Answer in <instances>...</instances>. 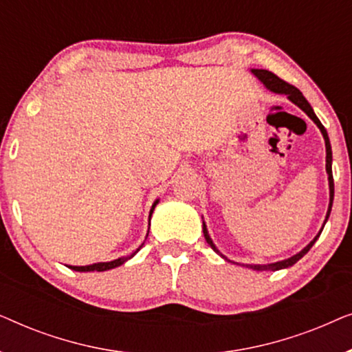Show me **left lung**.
I'll return each instance as SVG.
<instances>
[{
    "instance_id": "8db88e82",
    "label": "left lung",
    "mask_w": 352,
    "mask_h": 352,
    "mask_svg": "<svg viewBox=\"0 0 352 352\" xmlns=\"http://www.w3.org/2000/svg\"><path fill=\"white\" fill-rule=\"evenodd\" d=\"M252 74H253L254 76H256V78H258L259 81H261V83H263L264 86H266V88H267L269 91H271V93H276V94H283V96H287L288 100H292L293 104L298 105V107H300V109L302 110V112H305V113L307 115V117H309V118L312 120V122H314V123L317 124V128L320 129L322 136H324V141H325V151H327V157H325V170H327V175H329V189H330V201H329V210H327L325 221H324V224H322V229H324L325 223H327V221H329V216H330V211H331V205H333V195H335L333 175H331V146H330V139H329V134H327V129L324 128V124L320 123V120L317 118V115L314 113V110H312L311 104L307 102L306 98H305V96L301 94V91H300V89L295 88V86H292V85L285 83V81L280 80V78H278L277 75H274L272 72H269V70H263V69H252ZM322 229L319 230V234H317L316 237L312 239L311 242L307 243L306 247L301 250L300 253L293 254V256H290V258H287V259H282V261H277V263H271V264H242V266L248 267V269H253V271H280V269L290 267V266H293V264H295L296 261H300V259H301L302 256H305V254H306L307 252H309V250L312 248V245L316 243V240L320 237V234H322ZM204 235H205L206 242H208L210 247L213 248L214 252L218 253L221 258L226 259V261H230V259H229L228 256H224V254L219 252L218 247H216L213 240H211L210 234H208V229H206V224H205V221H204ZM230 263H234V261H230Z\"/></svg>"
}]
</instances>
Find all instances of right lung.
Segmentation results:
<instances>
[{"instance_id":"right-lung-1","label":"right lung","mask_w":352,"mask_h":352,"mask_svg":"<svg viewBox=\"0 0 352 352\" xmlns=\"http://www.w3.org/2000/svg\"><path fill=\"white\" fill-rule=\"evenodd\" d=\"M157 204H158V199L153 201L152 204V208H151V213H148V228H151V218H152V213H153V210H155V206H157ZM147 235H148V230H147ZM144 245V243H142ZM142 245L141 247H139L136 252L134 253H131V254H128V256H122V258H118V259H113V261H107V263H94V264H89V266H69L72 271H78V272H94V271H98V272H102V271H109V269H113V267H118V266H122V264H124L128 261V259H131L134 254H136L139 250L142 248Z\"/></svg>"}]
</instances>
